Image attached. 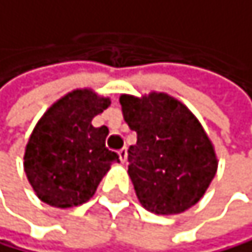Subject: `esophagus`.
I'll list each match as a JSON object with an SVG mask.
<instances>
[{
    "label": "esophagus",
    "instance_id": "34e87169",
    "mask_svg": "<svg viewBox=\"0 0 252 252\" xmlns=\"http://www.w3.org/2000/svg\"><path fill=\"white\" fill-rule=\"evenodd\" d=\"M127 157H128L127 147H122V149L119 150V158H121V161H122V162H125V161H127Z\"/></svg>",
    "mask_w": 252,
    "mask_h": 252
}]
</instances>
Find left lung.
<instances>
[{"label":"left lung","instance_id":"1","mask_svg":"<svg viewBox=\"0 0 252 252\" xmlns=\"http://www.w3.org/2000/svg\"><path fill=\"white\" fill-rule=\"evenodd\" d=\"M124 118L136 131L128 175L145 209L172 215L192 208L217 172L214 147L197 118L173 97L121 95Z\"/></svg>","mask_w":252,"mask_h":252}]
</instances>
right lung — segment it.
<instances>
[{
  "mask_svg": "<svg viewBox=\"0 0 252 252\" xmlns=\"http://www.w3.org/2000/svg\"><path fill=\"white\" fill-rule=\"evenodd\" d=\"M110 105L90 90H77L55 102L33 128L24 153V172L38 198L54 208L88 201L111 162L119 155L108 150V128L91 125Z\"/></svg>",
  "mask_w": 252,
  "mask_h": 252,
  "instance_id": "add662e5",
  "label": "right lung"
}]
</instances>
